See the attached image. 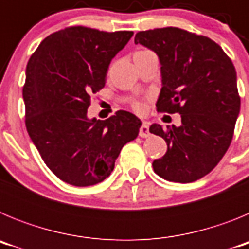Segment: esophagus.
Returning <instances> with one entry per match:
<instances>
[{"label": "esophagus", "mask_w": 249, "mask_h": 249, "mask_svg": "<svg viewBox=\"0 0 249 249\" xmlns=\"http://www.w3.org/2000/svg\"><path fill=\"white\" fill-rule=\"evenodd\" d=\"M149 135H151V133H149L148 123L143 122V123H142V126H141V128H140V136L142 138H147Z\"/></svg>", "instance_id": "34e87169"}]
</instances>
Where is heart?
<instances>
[{"label": "heart", "instance_id": "b5f03b06", "mask_svg": "<svg viewBox=\"0 0 249 249\" xmlns=\"http://www.w3.org/2000/svg\"><path fill=\"white\" fill-rule=\"evenodd\" d=\"M138 52H143V51H138ZM133 107H135L136 111L141 112V111H143V105L141 102H135L133 103Z\"/></svg>", "mask_w": 249, "mask_h": 249}]
</instances>
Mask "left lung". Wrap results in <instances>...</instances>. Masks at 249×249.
Returning a JSON list of instances; mask_svg holds the SVG:
<instances>
[{"label":"left lung","instance_id":"8db88e82","mask_svg":"<svg viewBox=\"0 0 249 249\" xmlns=\"http://www.w3.org/2000/svg\"><path fill=\"white\" fill-rule=\"evenodd\" d=\"M135 43L160 58L157 111L181 114V126L149 127L167 143L153 169L167 181H197L218 164L233 138L241 108L236 68L214 41L177 27L141 31Z\"/></svg>","mask_w":249,"mask_h":249}]
</instances>
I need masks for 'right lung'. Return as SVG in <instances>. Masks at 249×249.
I'll list each match as a JSON object with an SVG mask.
<instances>
[{
  "instance_id": "obj_1",
  "label": "right lung",
  "mask_w": 249,
  "mask_h": 249,
  "mask_svg": "<svg viewBox=\"0 0 249 249\" xmlns=\"http://www.w3.org/2000/svg\"><path fill=\"white\" fill-rule=\"evenodd\" d=\"M132 31L68 27L46 37L26 68V128L48 168L76 187L105 181L141 120L127 111L106 121L87 117L91 96L105 87L112 58Z\"/></svg>"
}]
</instances>
